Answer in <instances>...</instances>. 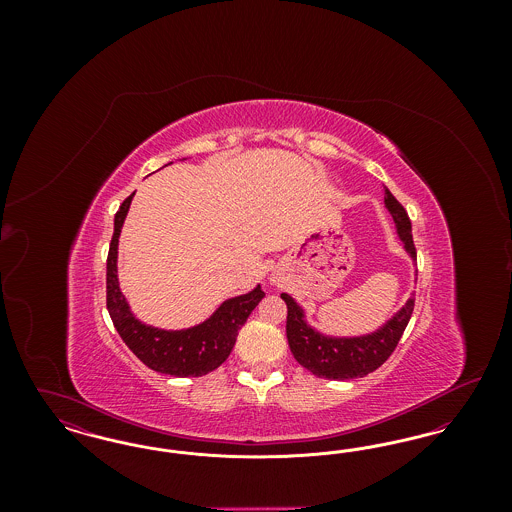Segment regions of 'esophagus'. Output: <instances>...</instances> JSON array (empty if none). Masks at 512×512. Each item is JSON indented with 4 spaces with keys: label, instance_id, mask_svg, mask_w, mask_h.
I'll return each mask as SVG.
<instances>
[{
    "label": "esophagus",
    "instance_id": "obj_1",
    "mask_svg": "<svg viewBox=\"0 0 512 512\" xmlns=\"http://www.w3.org/2000/svg\"><path fill=\"white\" fill-rule=\"evenodd\" d=\"M270 284H278V280L272 276V278H270Z\"/></svg>",
    "mask_w": 512,
    "mask_h": 512
}]
</instances>
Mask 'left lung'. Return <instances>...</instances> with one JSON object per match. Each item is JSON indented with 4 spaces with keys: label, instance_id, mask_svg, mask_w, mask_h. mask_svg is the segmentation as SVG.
<instances>
[{
    "label": "left lung",
    "instance_id": "obj_1",
    "mask_svg": "<svg viewBox=\"0 0 512 512\" xmlns=\"http://www.w3.org/2000/svg\"><path fill=\"white\" fill-rule=\"evenodd\" d=\"M384 205L395 222L397 236L403 249L416 263V249L411 234V220L403 205L384 186ZM288 305L286 336L293 357L299 365L326 380L363 378L390 359L393 349L401 340L414 309V293L407 303L388 318L380 328L363 336H328L315 330L305 317L303 307L290 293L280 295Z\"/></svg>",
    "mask_w": 512,
    "mask_h": 512
}]
</instances>
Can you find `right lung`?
Wrapping results in <instances>:
<instances>
[{
	"instance_id": "obj_1",
	"label": "right lung",
	"mask_w": 512,
	"mask_h": 512,
	"mask_svg": "<svg viewBox=\"0 0 512 512\" xmlns=\"http://www.w3.org/2000/svg\"><path fill=\"white\" fill-rule=\"evenodd\" d=\"M132 197L134 194L122 201L115 215V232L107 255V311L122 341L151 370L178 378L203 376L228 359L238 330L265 297V292L261 286H255L251 292L230 297L207 320L184 330H165L138 320L122 295L117 276L119 236Z\"/></svg>"
}]
</instances>
